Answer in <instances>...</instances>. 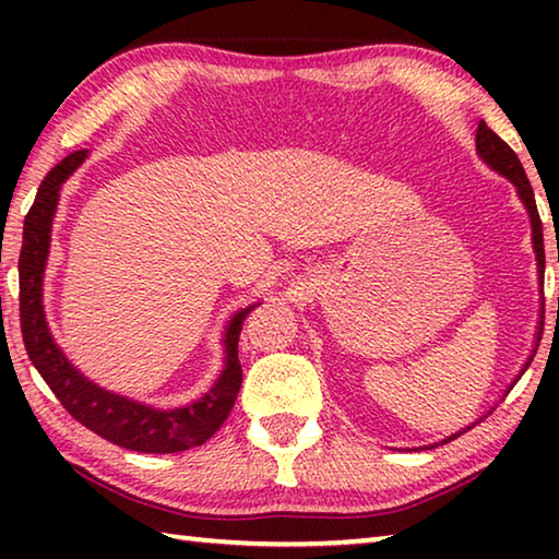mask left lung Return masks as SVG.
<instances>
[{
	"label": "left lung",
	"mask_w": 559,
	"mask_h": 559,
	"mask_svg": "<svg viewBox=\"0 0 559 559\" xmlns=\"http://www.w3.org/2000/svg\"><path fill=\"white\" fill-rule=\"evenodd\" d=\"M476 147H478V155L486 159V163L496 169V173H500L503 177H508L510 182H513L515 187H518V194H520V200H523V204L527 206V214H530V224H533V243H535V253H537V269H540V281H543V271H545V243H543V222H540V214H537V204H535V194H533V187H530V179H527V175H525V169H523V165H520V159H518V155L513 153V147H510L506 140H500L493 130H490L484 120L478 122V130H476ZM543 325V323H540ZM543 337V328L537 330V340ZM530 362H533V355H530V359L525 362V367L523 370H527L530 367ZM523 374V372H520ZM518 374V377H520ZM518 382V380H515ZM515 382L508 386V392L513 390L515 386ZM508 396V394H506ZM468 429H473V424L471 427H466L463 431H468ZM463 431H459V433H453V437H449L447 441H451V439H456V437H461ZM443 441V443H447Z\"/></svg>",
	"instance_id": "1"
}]
</instances>
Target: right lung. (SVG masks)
Here are the masks:
<instances>
[{"label":"right lung","mask_w":559,"mask_h":559,"mask_svg":"<svg viewBox=\"0 0 559 559\" xmlns=\"http://www.w3.org/2000/svg\"><path fill=\"white\" fill-rule=\"evenodd\" d=\"M88 150H75L56 165L36 192L29 214L24 219V241L19 253V323L26 355L39 370L44 382L51 386L56 400L75 421L98 433L116 447L138 453H177L202 447L222 427L236 394L241 390V362H239V335L246 316L253 308L239 310L226 328V365L219 380L200 402L182 406V409L163 412L153 406L138 404L128 396H118L100 390L86 377L75 372L69 359L56 347L49 333L41 306V286L46 257H49L51 222L56 204H59L61 185L86 159Z\"/></svg>","instance_id":"add662e5"}]
</instances>
